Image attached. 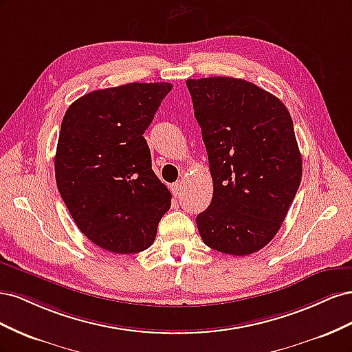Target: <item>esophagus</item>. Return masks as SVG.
Returning a JSON list of instances; mask_svg holds the SVG:
<instances>
[{
    "label": "esophagus",
    "mask_w": 352,
    "mask_h": 352,
    "mask_svg": "<svg viewBox=\"0 0 352 352\" xmlns=\"http://www.w3.org/2000/svg\"><path fill=\"white\" fill-rule=\"evenodd\" d=\"M182 189H184V182H182V180H177V182L170 185V190H172V194H173L175 197L179 195V192H180V190H182Z\"/></svg>",
    "instance_id": "1"
}]
</instances>
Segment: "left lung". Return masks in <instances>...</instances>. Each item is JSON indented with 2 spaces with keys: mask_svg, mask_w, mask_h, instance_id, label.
Segmentation results:
<instances>
[{
  "mask_svg": "<svg viewBox=\"0 0 352 352\" xmlns=\"http://www.w3.org/2000/svg\"><path fill=\"white\" fill-rule=\"evenodd\" d=\"M212 177V199L197 216L207 247L250 255L265 247L301 184L302 160L285 104L248 80L188 79Z\"/></svg>",
  "mask_w": 352,
  "mask_h": 352,
  "instance_id": "1",
  "label": "left lung"
}]
</instances>
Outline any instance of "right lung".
<instances>
[{
	"instance_id": "1",
	"label": "right lung",
	"mask_w": 352,
	"mask_h": 352,
	"mask_svg": "<svg viewBox=\"0 0 352 352\" xmlns=\"http://www.w3.org/2000/svg\"><path fill=\"white\" fill-rule=\"evenodd\" d=\"M167 82L127 83L74 101L56 153L58 192L80 232L102 250L151 247L172 194L151 168L144 132L172 91Z\"/></svg>"
}]
</instances>
